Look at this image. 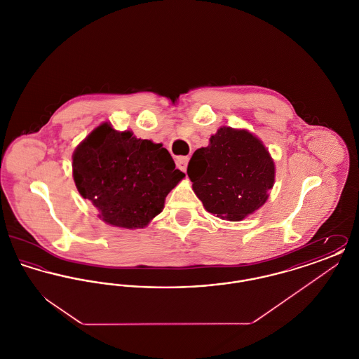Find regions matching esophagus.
Returning a JSON list of instances; mask_svg holds the SVG:
<instances>
[{
  "mask_svg": "<svg viewBox=\"0 0 359 359\" xmlns=\"http://www.w3.org/2000/svg\"><path fill=\"white\" fill-rule=\"evenodd\" d=\"M188 160H189L188 156H179V157H176V165H177V168H179L180 171L186 172V170H187Z\"/></svg>",
  "mask_w": 359,
  "mask_h": 359,
  "instance_id": "esophagus-1",
  "label": "esophagus"
}]
</instances>
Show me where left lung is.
Segmentation results:
<instances>
[{"instance_id":"8db88e82","label":"left lung","mask_w":359,"mask_h":359,"mask_svg":"<svg viewBox=\"0 0 359 359\" xmlns=\"http://www.w3.org/2000/svg\"><path fill=\"white\" fill-rule=\"evenodd\" d=\"M187 173L208 212L238 222L265 205L273 188L276 167L256 135L221 126L207 147L194 152Z\"/></svg>"}]
</instances>
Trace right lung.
Instances as JSON below:
<instances>
[{"label":"right lung","mask_w":359,"mask_h":359,"mask_svg":"<svg viewBox=\"0 0 359 359\" xmlns=\"http://www.w3.org/2000/svg\"><path fill=\"white\" fill-rule=\"evenodd\" d=\"M184 176L163 144L116 130L110 122L97 126L72 154L79 194L103 222L120 229L148 226Z\"/></svg>","instance_id":"right-lung-1"}]
</instances>
